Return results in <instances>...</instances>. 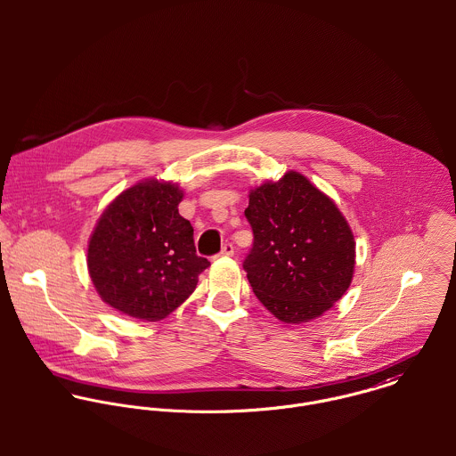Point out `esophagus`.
I'll return each mask as SVG.
<instances>
[{"label":"esophagus","mask_w":456,"mask_h":456,"mask_svg":"<svg viewBox=\"0 0 456 456\" xmlns=\"http://www.w3.org/2000/svg\"><path fill=\"white\" fill-rule=\"evenodd\" d=\"M233 253H235V249H233V246L230 244V242H226L224 246H223V249H221V253H219V256H223V258H230V256H233Z\"/></svg>","instance_id":"1"}]
</instances>
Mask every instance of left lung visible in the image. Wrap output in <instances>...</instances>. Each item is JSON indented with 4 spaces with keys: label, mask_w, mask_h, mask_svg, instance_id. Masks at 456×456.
I'll use <instances>...</instances> for the list:
<instances>
[{
    "label": "left lung",
    "mask_w": 456,
    "mask_h": 456,
    "mask_svg": "<svg viewBox=\"0 0 456 456\" xmlns=\"http://www.w3.org/2000/svg\"><path fill=\"white\" fill-rule=\"evenodd\" d=\"M244 260L261 304L282 323L320 318L351 284L354 237L337 205L298 172L251 190Z\"/></svg>",
    "instance_id": "8db88e82"
}]
</instances>
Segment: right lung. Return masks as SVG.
<instances>
[{
  "label": "right lung",
  "instance_id": "right-lung-1",
  "mask_svg": "<svg viewBox=\"0 0 456 456\" xmlns=\"http://www.w3.org/2000/svg\"><path fill=\"white\" fill-rule=\"evenodd\" d=\"M177 184L143 181L118 196L89 239L91 281L110 307L159 322L193 291L210 265L196 255L193 226L179 214Z\"/></svg>",
  "mask_w": 456,
  "mask_h": 456
}]
</instances>
